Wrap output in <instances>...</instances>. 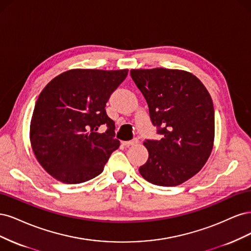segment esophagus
Masks as SVG:
<instances>
[{
  "label": "esophagus",
  "instance_id": "1",
  "mask_svg": "<svg viewBox=\"0 0 251 251\" xmlns=\"http://www.w3.org/2000/svg\"><path fill=\"white\" fill-rule=\"evenodd\" d=\"M137 143H139V140H137V139H134V140H132V141L123 142V145H125L126 147H129V146H133V145H136Z\"/></svg>",
  "mask_w": 251,
  "mask_h": 251
}]
</instances>
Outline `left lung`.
Masks as SVG:
<instances>
[{
    "label": "left lung",
    "instance_id": "1",
    "mask_svg": "<svg viewBox=\"0 0 251 251\" xmlns=\"http://www.w3.org/2000/svg\"><path fill=\"white\" fill-rule=\"evenodd\" d=\"M160 141L144 142L149 157L139 171L144 179L175 187L192 178L211 155L215 140L212 97L192 73L176 69H132Z\"/></svg>",
    "mask_w": 251,
    "mask_h": 251
}]
</instances>
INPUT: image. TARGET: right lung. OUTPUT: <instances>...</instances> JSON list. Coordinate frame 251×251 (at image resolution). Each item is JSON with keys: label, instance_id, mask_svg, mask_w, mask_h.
Wrapping results in <instances>:
<instances>
[{"label": "right lung", "instance_id": "obj_1", "mask_svg": "<svg viewBox=\"0 0 251 251\" xmlns=\"http://www.w3.org/2000/svg\"><path fill=\"white\" fill-rule=\"evenodd\" d=\"M127 74V69H73L53 78L39 94L30 143L37 161L53 178L74 184L103 171L120 147L114 137L115 122L105 106ZM103 124L109 129L100 134Z\"/></svg>", "mask_w": 251, "mask_h": 251}]
</instances>
